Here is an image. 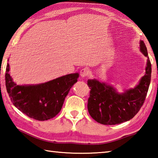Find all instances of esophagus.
<instances>
[{
    "label": "esophagus",
    "instance_id": "esophagus-1",
    "mask_svg": "<svg viewBox=\"0 0 158 158\" xmlns=\"http://www.w3.org/2000/svg\"><path fill=\"white\" fill-rule=\"evenodd\" d=\"M90 74V69L87 68H83L81 71H80V75H81V77L83 78H85L89 75Z\"/></svg>",
    "mask_w": 158,
    "mask_h": 158
}]
</instances>
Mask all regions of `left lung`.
I'll list each match as a JSON object with an SVG mask.
<instances>
[{
	"label": "left lung",
	"mask_w": 158,
	"mask_h": 158,
	"mask_svg": "<svg viewBox=\"0 0 158 158\" xmlns=\"http://www.w3.org/2000/svg\"><path fill=\"white\" fill-rule=\"evenodd\" d=\"M140 52L147 57L145 74L134 88L119 93L112 85L89 79L90 97L88 110L95 121L103 125H116L130 121L138 113L145 101L151 79V63L143 41L139 42Z\"/></svg>",
	"instance_id": "obj_1"
}]
</instances>
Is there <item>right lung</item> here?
Returning <instances> with one entry per match:
<instances>
[{"label":"right lung","instance_id":"right-lung-1","mask_svg":"<svg viewBox=\"0 0 158 158\" xmlns=\"http://www.w3.org/2000/svg\"><path fill=\"white\" fill-rule=\"evenodd\" d=\"M79 76L77 73L42 84L17 85L10 77V65L7 64L5 85L10 100L19 110L31 118L47 121L59 113L65 97Z\"/></svg>","mask_w":158,"mask_h":158}]
</instances>
